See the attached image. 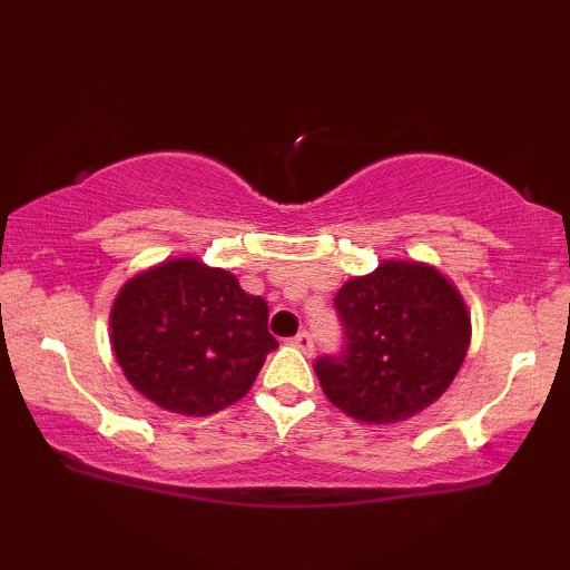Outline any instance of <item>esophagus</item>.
Segmentation results:
<instances>
[{
    "label": "esophagus",
    "mask_w": 570,
    "mask_h": 570,
    "mask_svg": "<svg viewBox=\"0 0 570 570\" xmlns=\"http://www.w3.org/2000/svg\"><path fill=\"white\" fill-rule=\"evenodd\" d=\"M292 344L296 346V350H302L304 354H312V352H314V342H312V336H308L306 332L296 334L294 340H292Z\"/></svg>",
    "instance_id": "1"
}]
</instances>
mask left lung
Instances as JSON below:
<instances>
[{"label": "left lung", "instance_id": "1", "mask_svg": "<svg viewBox=\"0 0 570 570\" xmlns=\"http://www.w3.org/2000/svg\"><path fill=\"white\" fill-rule=\"evenodd\" d=\"M346 332L340 360L314 364L334 407L356 422L392 424L438 402L470 346V312L458 286L424 262L387 258L352 276L334 298Z\"/></svg>", "mask_w": 570, "mask_h": 570}]
</instances>
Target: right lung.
Segmentation results:
<instances>
[{
    "mask_svg": "<svg viewBox=\"0 0 570 570\" xmlns=\"http://www.w3.org/2000/svg\"><path fill=\"white\" fill-rule=\"evenodd\" d=\"M110 344L142 397L188 417L238 402L278 346L264 298L193 256L166 258L120 286Z\"/></svg>",
    "mask_w": 570,
    "mask_h": 570,
    "instance_id": "1",
    "label": "right lung"
}]
</instances>
